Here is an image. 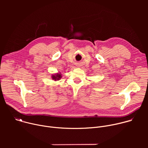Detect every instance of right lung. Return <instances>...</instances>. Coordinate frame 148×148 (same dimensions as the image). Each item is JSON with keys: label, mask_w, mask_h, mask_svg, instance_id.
I'll return each instance as SVG.
<instances>
[{"label": "right lung", "mask_w": 148, "mask_h": 148, "mask_svg": "<svg viewBox=\"0 0 148 148\" xmlns=\"http://www.w3.org/2000/svg\"><path fill=\"white\" fill-rule=\"evenodd\" d=\"M62 76H61V73H56V74L52 75L51 78L54 81H58L60 80Z\"/></svg>", "instance_id": "1"}]
</instances>
